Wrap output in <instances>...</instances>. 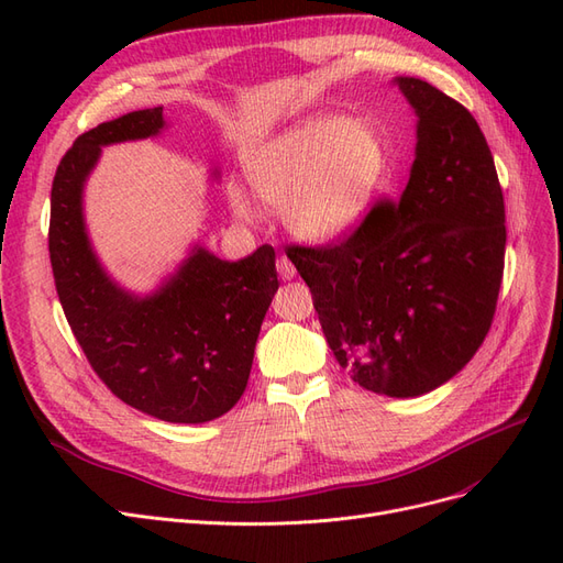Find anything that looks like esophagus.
Instances as JSON below:
<instances>
[{
	"label": "esophagus",
	"instance_id": "34e87169",
	"mask_svg": "<svg viewBox=\"0 0 563 563\" xmlns=\"http://www.w3.org/2000/svg\"><path fill=\"white\" fill-rule=\"evenodd\" d=\"M277 272H279V277L282 279H294L296 277V267H294V263L286 258V255H282V258L277 261Z\"/></svg>",
	"mask_w": 563,
	"mask_h": 563
}]
</instances>
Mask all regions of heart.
I'll return each instance as SVG.
<instances>
[{"mask_svg": "<svg viewBox=\"0 0 563 563\" xmlns=\"http://www.w3.org/2000/svg\"><path fill=\"white\" fill-rule=\"evenodd\" d=\"M387 168V150L366 119L319 112L284 129L251 152L244 174L263 203L277 209L286 230L305 242H333L368 213ZM228 201L244 220L253 203L242 187Z\"/></svg>", "mask_w": 563, "mask_h": 563, "instance_id": "b5f03b06", "label": "heart"}]
</instances>
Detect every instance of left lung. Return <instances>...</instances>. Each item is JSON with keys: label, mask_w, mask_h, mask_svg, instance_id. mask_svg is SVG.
<instances>
[{"label": "left lung", "mask_w": 563, "mask_h": 563, "mask_svg": "<svg viewBox=\"0 0 563 563\" xmlns=\"http://www.w3.org/2000/svg\"><path fill=\"white\" fill-rule=\"evenodd\" d=\"M413 108L416 159L395 203L347 240L291 246L321 331L354 383L420 397L449 383L490 329L505 267V201L476 119L432 84L391 79Z\"/></svg>", "instance_id": "8db88e82"}]
</instances>
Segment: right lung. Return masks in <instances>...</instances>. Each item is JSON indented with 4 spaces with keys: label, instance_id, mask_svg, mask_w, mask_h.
Here are the masks:
<instances>
[{
    "label": "right lung",
    "instance_id": "1",
    "mask_svg": "<svg viewBox=\"0 0 563 563\" xmlns=\"http://www.w3.org/2000/svg\"><path fill=\"white\" fill-rule=\"evenodd\" d=\"M164 129V108H147L79 135L51 187L48 253L63 312L98 378L152 418L197 424L228 413L244 395L279 282L267 244L228 263L195 242L150 294L129 291L100 263L84 187L103 147L157 139ZM211 178H220L218 168Z\"/></svg>",
    "mask_w": 563,
    "mask_h": 563
}]
</instances>
